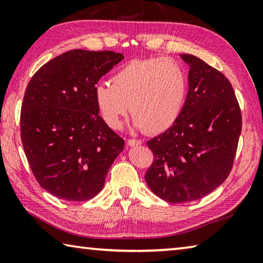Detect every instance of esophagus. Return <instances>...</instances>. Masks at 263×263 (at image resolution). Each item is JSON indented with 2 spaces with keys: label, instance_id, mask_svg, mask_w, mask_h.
Segmentation results:
<instances>
[{
  "label": "esophagus",
  "instance_id": "esophagus-1",
  "mask_svg": "<svg viewBox=\"0 0 263 263\" xmlns=\"http://www.w3.org/2000/svg\"><path fill=\"white\" fill-rule=\"evenodd\" d=\"M127 145L131 146V147H133V146H139V145H141V141L137 140V139H128Z\"/></svg>",
  "mask_w": 263,
  "mask_h": 263
}]
</instances>
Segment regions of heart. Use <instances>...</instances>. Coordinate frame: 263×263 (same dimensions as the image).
Segmentation results:
<instances>
[{
  "mask_svg": "<svg viewBox=\"0 0 263 263\" xmlns=\"http://www.w3.org/2000/svg\"><path fill=\"white\" fill-rule=\"evenodd\" d=\"M110 83L95 88V102L111 128L121 127L130 106L133 126L160 133L174 125L183 108L186 77L173 59L131 61L111 77Z\"/></svg>",
  "mask_w": 263,
  "mask_h": 263,
  "instance_id": "1",
  "label": "heart"
}]
</instances>
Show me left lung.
<instances>
[{
	"label": "left lung",
	"mask_w": 263,
	"mask_h": 263,
	"mask_svg": "<svg viewBox=\"0 0 263 263\" xmlns=\"http://www.w3.org/2000/svg\"><path fill=\"white\" fill-rule=\"evenodd\" d=\"M188 94L167 131L147 141L154 162L145 180L168 203L197 201L229 176L241 133V111L232 84L220 72L191 54Z\"/></svg>",
	"instance_id": "1"
}]
</instances>
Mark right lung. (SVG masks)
<instances>
[{"instance_id":"1","label":"right lung","mask_w":263,"mask_h":263,"mask_svg":"<svg viewBox=\"0 0 263 263\" xmlns=\"http://www.w3.org/2000/svg\"><path fill=\"white\" fill-rule=\"evenodd\" d=\"M124 59L122 53L72 50L38 69L26 87L21 135L38 183L70 202L103 189L124 140L99 115V80Z\"/></svg>"}]
</instances>
